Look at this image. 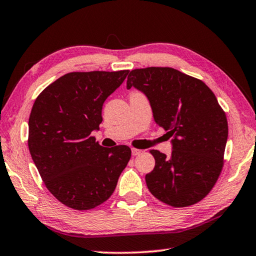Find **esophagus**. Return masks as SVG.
I'll use <instances>...</instances> for the list:
<instances>
[{
  "label": "esophagus",
  "instance_id": "1",
  "mask_svg": "<svg viewBox=\"0 0 256 256\" xmlns=\"http://www.w3.org/2000/svg\"><path fill=\"white\" fill-rule=\"evenodd\" d=\"M132 156H138V154L141 152V150H138V149H136V148H132Z\"/></svg>",
  "mask_w": 256,
  "mask_h": 256
}]
</instances>
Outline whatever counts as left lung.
<instances>
[{"label":"left lung","mask_w":256,"mask_h":256,"mask_svg":"<svg viewBox=\"0 0 256 256\" xmlns=\"http://www.w3.org/2000/svg\"><path fill=\"white\" fill-rule=\"evenodd\" d=\"M144 92L154 120L172 138V154L151 150L156 164L146 175L154 198L182 208L201 201L222 172L228 123L214 94L201 80L172 68L130 72L126 88Z\"/></svg>","instance_id":"left-lung-1"}]
</instances>
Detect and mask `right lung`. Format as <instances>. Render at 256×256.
<instances>
[{
  "instance_id": "add662e5",
  "label": "right lung",
  "mask_w": 256,
  "mask_h": 256,
  "mask_svg": "<svg viewBox=\"0 0 256 256\" xmlns=\"http://www.w3.org/2000/svg\"><path fill=\"white\" fill-rule=\"evenodd\" d=\"M128 72L68 73L34 100L30 154L46 188L72 209L89 210L108 200L131 158L128 146L104 148L92 136L102 122L104 102Z\"/></svg>"
}]
</instances>
